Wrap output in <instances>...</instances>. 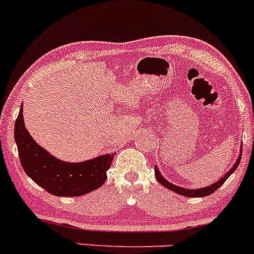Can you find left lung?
Wrapping results in <instances>:
<instances>
[{
	"label": "left lung",
	"mask_w": 254,
	"mask_h": 254,
	"mask_svg": "<svg viewBox=\"0 0 254 254\" xmlns=\"http://www.w3.org/2000/svg\"><path fill=\"white\" fill-rule=\"evenodd\" d=\"M240 160H241V154H240V156H239V159L237 160V162L233 165V167L230 168L229 172L226 174V176H223L220 180H218V182L212 184V185H210V186H208V188L198 189V190H189V189L179 188V186H176V185H173V184L168 183L167 180H166L165 178L161 176V173H160L159 170H157V167H155V176H156L157 182L161 184L162 186L170 189L171 191L176 192V193H179V194H182V196H185V197H205V196H209V194H211L212 192L216 191L218 188H221V185H223V183L228 179V178L230 177V174L237 170L239 164H240Z\"/></svg>",
	"instance_id": "left-lung-1"
}]
</instances>
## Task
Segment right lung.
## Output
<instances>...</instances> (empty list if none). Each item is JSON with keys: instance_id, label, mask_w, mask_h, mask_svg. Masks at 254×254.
Returning <instances> with one entry per match:
<instances>
[{"instance_id": "1", "label": "right lung", "mask_w": 254, "mask_h": 254, "mask_svg": "<svg viewBox=\"0 0 254 254\" xmlns=\"http://www.w3.org/2000/svg\"><path fill=\"white\" fill-rule=\"evenodd\" d=\"M20 164L28 177L54 196L77 197L100 188L106 180L113 156H98L78 164L64 162L36 143L26 130L22 105L14 129Z\"/></svg>"}]
</instances>
